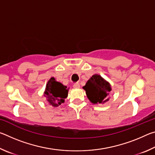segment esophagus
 Returning a JSON list of instances; mask_svg holds the SVG:
<instances>
[{"mask_svg": "<svg viewBox=\"0 0 155 155\" xmlns=\"http://www.w3.org/2000/svg\"><path fill=\"white\" fill-rule=\"evenodd\" d=\"M73 87L75 88V89H78V88H80V84L78 83H74V85H73Z\"/></svg>", "mask_w": 155, "mask_h": 155, "instance_id": "1", "label": "esophagus"}]
</instances>
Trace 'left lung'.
<instances>
[{"instance_id": "1", "label": "left lung", "mask_w": 155, "mask_h": 155, "mask_svg": "<svg viewBox=\"0 0 155 155\" xmlns=\"http://www.w3.org/2000/svg\"><path fill=\"white\" fill-rule=\"evenodd\" d=\"M83 89L92 104H104L109 101V92L111 91V86L101 75L97 74L92 75Z\"/></svg>"}]
</instances>
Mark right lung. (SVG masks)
<instances>
[{
    "label": "right lung",
    "mask_w": 155,
    "mask_h": 155,
    "mask_svg": "<svg viewBox=\"0 0 155 155\" xmlns=\"http://www.w3.org/2000/svg\"><path fill=\"white\" fill-rule=\"evenodd\" d=\"M69 88L58 82L54 77H51L46 83L44 96L48 103L53 107H59L64 103L65 98L68 97Z\"/></svg>",
    "instance_id": "right-lung-1"
}]
</instances>
